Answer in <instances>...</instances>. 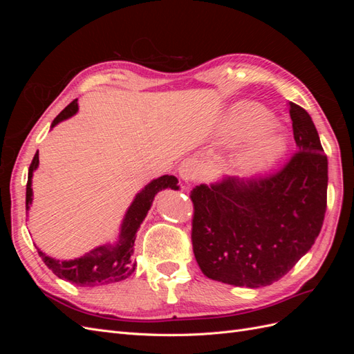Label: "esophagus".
<instances>
[{
  "mask_svg": "<svg viewBox=\"0 0 354 354\" xmlns=\"http://www.w3.org/2000/svg\"><path fill=\"white\" fill-rule=\"evenodd\" d=\"M178 174H180L181 180L186 181V183H189V181H192V180H195L198 176V165L195 160L185 159L178 167Z\"/></svg>",
  "mask_w": 354,
  "mask_h": 354,
  "instance_id": "obj_1",
  "label": "esophagus"
}]
</instances>
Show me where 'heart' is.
Listing matches in <instances>:
<instances>
[{"label": "heart", "instance_id": "1", "mask_svg": "<svg viewBox=\"0 0 354 354\" xmlns=\"http://www.w3.org/2000/svg\"><path fill=\"white\" fill-rule=\"evenodd\" d=\"M272 124V113L257 103H242L233 111L227 127L230 138H242L259 131L234 158L233 167L238 173L245 176L263 173L283 155L288 137Z\"/></svg>", "mask_w": 354, "mask_h": 354}]
</instances>
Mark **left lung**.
<instances>
[{
	"label": "left lung",
	"mask_w": 354,
	"mask_h": 354,
	"mask_svg": "<svg viewBox=\"0 0 354 354\" xmlns=\"http://www.w3.org/2000/svg\"><path fill=\"white\" fill-rule=\"evenodd\" d=\"M297 153L259 181L223 177L192 190V243L202 273L234 286L261 288L308 252L326 211L328 158L310 115L288 103Z\"/></svg>",
	"instance_id": "left-lung-1"
}]
</instances>
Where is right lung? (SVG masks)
I'll list each match as a JSON object with an SVG mask.
<instances>
[{"label":"right lung","instance_id":"add662e5","mask_svg":"<svg viewBox=\"0 0 354 354\" xmlns=\"http://www.w3.org/2000/svg\"><path fill=\"white\" fill-rule=\"evenodd\" d=\"M78 112V99L68 104L51 122V130L62 121H66ZM39 165L38 152L35 153L28 173V185H26V211L32 205V176ZM164 189L178 190V180L174 176H160L151 183H147L133 199L131 205L128 207L125 216L122 218L120 234L116 242L104 243L95 246L94 250L88 251L78 259L73 260H56L48 257L46 252L38 250V254L46 266L60 279H66L78 286H100L109 285L127 279L136 270V263L133 260L134 252V241L137 236V230L146 218L149 209L152 207V202L158 192Z\"/></svg>","mask_w":354,"mask_h":354}]
</instances>
